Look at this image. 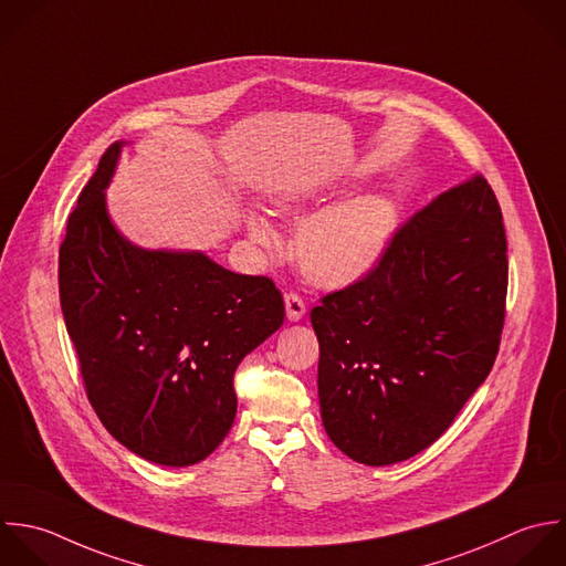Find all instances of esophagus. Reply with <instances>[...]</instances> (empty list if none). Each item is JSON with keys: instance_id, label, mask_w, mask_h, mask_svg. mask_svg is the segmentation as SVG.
Instances as JSON below:
<instances>
[{"instance_id": "esophagus-1", "label": "esophagus", "mask_w": 566, "mask_h": 566, "mask_svg": "<svg viewBox=\"0 0 566 566\" xmlns=\"http://www.w3.org/2000/svg\"><path fill=\"white\" fill-rule=\"evenodd\" d=\"M284 306H286V317L289 322H300L306 315V304L297 293H289L284 297Z\"/></svg>"}]
</instances>
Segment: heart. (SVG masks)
<instances>
[{"mask_svg": "<svg viewBox=\"0 0 566 566\" xmlns=\"http://www.w3.org/2000/svg\"><path fill=\"white\" fill-rule=\"evenodd\" d=\"M317 205L319 200L311 196H289L277 202V209L286 218L302 220ZM397 222V205L388 196H357L333 205L300 227L295 238L297 262L304 275L319 286H348L381 262ZM247 229L251 240L266 249H275L280 242L273 224L260 213L247 218Z\"/></svg>", "mask_w": 566, "mask_h": 566, "instance_id": "b5f03b06", "label": "heart"}]
</instances>
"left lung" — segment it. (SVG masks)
<instances>
[{"label":"left lung","mask_w":566,"mask_h":566,"mask_svg":"<svg viewBox=\"0 0 566 566\" xmlns=\"http://www.w3.org/2000/svg\"><path fill=\"white\" fill-rule=\"evenodd\" d=\"M507 297V238L483 176L441 193L359 282L311 311L324 430L381 468L430 448L488 379Z\"/></svg>","instance_id":"1"}]
</instances>
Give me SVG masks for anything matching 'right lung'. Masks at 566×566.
I'll list each match as a JSON object with an SVG mask.
<instances>
[{"label": "right lung", "instance_id": "1", "mask_svg": "<svg viewBox=\"0 0 566 566\" xmlns=\"http://www.w3.org/2000/svg\"><path fill=\"white\" fill-rule=\"evenodd\" d=\"M123 140L101 156L59 249V297L87 399L136 457L187 468L229 434L238 364L284 322L269 277L240 275L202 251L132 244L105 189Z\"/></svg>", "mask_w": 566, "mask_h": 566}]
</instances>
